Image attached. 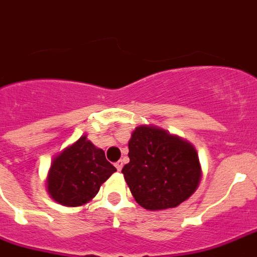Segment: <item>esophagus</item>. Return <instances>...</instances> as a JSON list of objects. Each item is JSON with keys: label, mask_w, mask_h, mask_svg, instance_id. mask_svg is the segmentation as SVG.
<instances>
[{"label": "esophagus", "mask_w": 257, "mask_h": 257, "mask_svg": "<svg viewBox=\"0 0 257 257\" xmlns=\"http://www.w3.org/2000/svg\"><path fill=\"white\" fill-rule=\"evenodd\" d=\"M122 165H124V162H122L121 159H120V161L116 162V163H115V167H116V169H117V171H121Z\"/></svg>", "instance_id": "1"}]
</instances>
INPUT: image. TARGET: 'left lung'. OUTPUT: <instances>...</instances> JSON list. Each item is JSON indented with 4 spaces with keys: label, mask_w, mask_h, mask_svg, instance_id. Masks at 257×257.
Here are the masks:
<instances>
[{
    "label": "left lung",
    "mask_w": 257,
    "mask_h": 257,
    "mask_svg": "<svg viewBox=\"0 0 257 257\" xmlns=\"http://www.w3.org/2000/svg\"><path fill=\"white\" fill-rule=\"evenodd\" d=\"M125 182L149 210L175 208L196 191L201 169L195 148L163 129L141 125L129 140Z\"/></svg>",
    "instance_id": "8db88e82"
}]
</instances>
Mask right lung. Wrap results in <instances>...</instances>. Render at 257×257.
Instances as JSON below:
<instances>
[{
  "label": "right lung",
  "instance_id": "right-lung-1",
  "mask_svg": "<svg viewBox=\"0 0 257 257\" xmlns=\"http://www.w3.org/2000/svg\"><path fill=\"white\" fill-rule=\"evenodd\" d=\"M115 171L102 149H96L83 136L53 159L47 187L57 202L79 206L90 201Z\"/></svg>",
  "mask_w": 257,
  "mask_h": 257
}]
</instances>
